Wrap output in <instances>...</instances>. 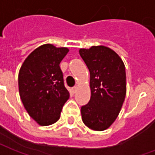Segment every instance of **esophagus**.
Returning a JSON list of instances; mask_svg holds the SVG:
<instances>
[{
	"label": "esophagus",
	"instance_id": "obj_1",
	"mask_svg": "<svg viewBox=\"0 0 155 155\" xmlns=\"http://www.w3.org/2000/svg\"><path fill=\"white\" fill-rule=\"evenodd\" d=\"M77 89H78L77 86H74V87L72 88V92H73V93H75L76 91H77Z\"/></svg>",
	"mask_w": 155,
	"mask_h": 155
}]
</instances>
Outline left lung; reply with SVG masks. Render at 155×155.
I'll return each instance as SVG.
<instances>
[{
  "mask_svg": "<svg viewBox=\"0 0 155 155\" xmlns=\"http://www.w3.org/2000/svg\"><path fill=\"white\" fill-rule=\"evenodd\" d=\"M79 52L91 74V100L81 107L82 120L91 130L103 131L116 120L124 101L125 66L119 54L104 45Z\"/></svg>",
  "mask_w": 155,
  "mask_h": 155,
  "instance_id": "obj_1",
  "label": "left lung"
}]
</instances>
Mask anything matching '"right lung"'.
Instances as JSON below:
<instances>
[{
  "instance_id": "right-lung-1",
  "label": "right lung",
  "mask_w": 155,
  "mask_h": 155,
  "mask_svg": "<svg viewBox=\"0 0 155 155\" xmlns=\"http://www.w3.org/2000/svg\"><path fill=\"white\" fill-rule=\"evenodd\" d=\"M68 52L66 47L42 45L29 54L19 71V93L23 105L41 126L51 125L60 119L62 107L70 97L60 67Z\"/></svg>"
}]
</instances>
